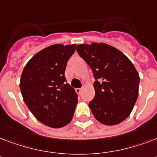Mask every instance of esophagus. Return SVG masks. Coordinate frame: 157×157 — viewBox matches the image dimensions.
I'll return each instance as SVG.
<instances>
[{
	"instance_id": "obj_1",
	"label": "esophagus",
	"mask_w": 157,
	"mask_h": 157,
	"mask_svg": "<svg viewBox=\"0 0 157 157\" xmlns=\"http://www.w3.org/2000/svg\"><path fill=\"white\" fill-rule=\"evenodd\" d=\"M81 91H82V89L81 88H77L76 89V92L77 94H81Z\"/></svg>"
}]
</instances>
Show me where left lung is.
<instances>
[{"mask_svg":"<svg viewBox=\"0 0 157 157\" xmlns=\"http://www.w3.org/2000/svg\"><path fill=\"white\" fill-rule=\"evenodd\" d=\"M78 54L92 69L94 98L89 107L98 121L117 124L131 113L139 95L140 78L134 64L113 46L104 43L76 45Z\"/></svg>","mask_w":157,"mask_h":157,"instance_id":"8db88e82","label":"left lung"}]
</instances>
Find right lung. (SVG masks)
I'll use <instances>...</instances> for the list:
<instances>
[{
    "mask_svg": "<svg viewBox=\"0 0 157 157\" xmlns=\"http://www.w3.org/2000/svg\"><path fill=\"white\" fill-rule=\"evenodd\" d=\"M76 45H50L35 54L26 64L20 78L23 101L42 124L61 128L73 117L77 94L67 83V63Z\"/></svg>",
    "mask_w": 157,
    "mask_h": 157,
    "instance_id": "right-lung-1",
    "label": "right lung"
}]
</instances>
